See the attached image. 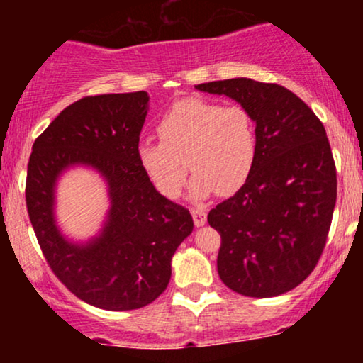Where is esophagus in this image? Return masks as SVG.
I'll return each mask as SVG.
<instances>
[{
    "label": "esophagus",
    "mask_w": 363,
    "mask_h": 363,
    "mask_svg": "<svg viewBox=\"0 0 363 363\" xmlns=\"http://www.w3.org/2000/svg\"><path fill=\"white\" fill-rule=\"evenodd\" d=\"M191 215H193L196 227H203V225L206 223V211L203 210V208H193V210H191Z\"/></svg>",
    "instance_id": "1"
}]
</instances>
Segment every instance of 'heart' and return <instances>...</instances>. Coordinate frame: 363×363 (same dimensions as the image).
Wrapping results in <instances>:
<instances>
[{
	"instance_id": "heart-1",
	"label": "heart",
	"mask_w": 363,
	"mask_h": 363,
	"mask_svg": "<svg viewBox=\"0 0 363 363\" xmlns=\"http://www.w3.org/2000/svg\"><path fill=\"white\" fill-rule=\"evenodd\" d=\"M157 133L160 143H141L138 158L165 198L181 196L187 164L194 172L193 199H205L215 191L234 194L251 177L257 157L256 128L242 106L184 99L162 116Z\"/></svg>"
}]
</instances>
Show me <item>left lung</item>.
<instances>
[{
  "label": "left lung",
  "mask_w": 363,
  "mask_h": 363,
  "mask_svg": "<svg viewBox=\"0 0 363 363\" xmlns=\"http://www.w3.org/2000/svg\"><path fill=\"white\" fill-rule=\"evenodd\" d=\"M196 90L227 95L256 123L251 177L208 213L222 237L218 274L245 297H277L309 277L326 245L336 205L326 129L306 102L277 83L230 78Z\"/></svg>",
  "instance_id": "8db88e82"
}]
</instances>
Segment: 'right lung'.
Returning a JSON list of instances; mask_svg holds the SVG:
<instances>
[{
	"label": "right lung",
	"instance_id": "1",
	"mask_svg": "<svg viewBox=\"0 0 363 363\" xmlns=\"http://www.w3.org/2000/svg\"><path fill=\"white\" fill-rule=\"evenodd\" d=\"M147 91L85 97L61 111L35 140L27 169L28 218L45 261L78 298L106 311H133L167 289L176 249L193 232L184 206L162 196L138 158ZM89 167L108 186L101 232L68 240L55 222V186L66 169Z\"/></svg>",
	"mask_w": 363,
	"mask_h": 363
}]
</instances>
